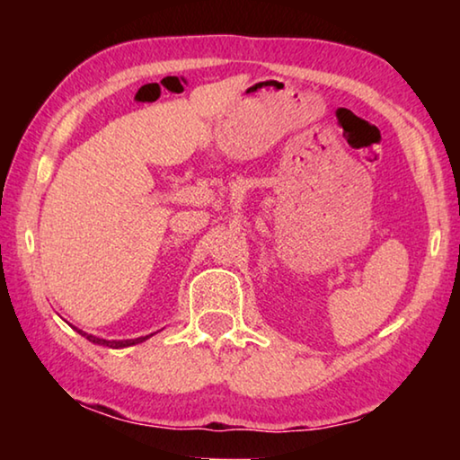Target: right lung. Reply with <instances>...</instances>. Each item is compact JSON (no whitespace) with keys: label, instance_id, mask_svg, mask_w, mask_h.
<instances>
[{"label":"right lung","instance_id":"right-lung-1","mask_svg":"<svg viewBox=\"0 0 460 460\" xmlns=\"http://www.w3.org/2000/svg\"><path fill=\"white\" fill-rule=\"evenodd\" d=\"M83 337H87L91 342H95V345H103V347H111V349H121V347H131V345H137V342L146 341L147 337H139V339H128V341H105V339H99V337H93V334H87L79 331Z\"/></svg>","mask_w":460,"mask_h":460}]
</instances>
